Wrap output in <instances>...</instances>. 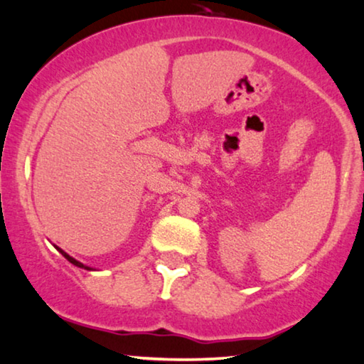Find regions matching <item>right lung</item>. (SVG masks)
<instances>
[{
    "mask_svg": "<svg viewBox=\"0 0 364 364\" xmlns=\"http://www.w3.org/2000/svg\"><path fill=\"white\" fill-rule=\"evenodd\" d=\"M58 250H59V252H60V254H63V255H64V257H65V259H68V260H69V262H70V264L77 265V267H84V269H87V270H92V269H89V267H85V265H84V264H80V262H79V260H75V259H73V257H70V255H69V254H65L63 249H59V247H58Z\"/></svg>",
    "mask_w": 364,
    "mask_h": 364,
    "instance_id": "obj_1",
    "label": "right lung"
}]
</instances>
